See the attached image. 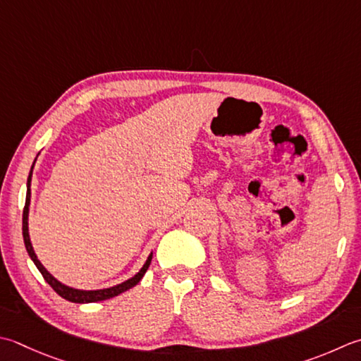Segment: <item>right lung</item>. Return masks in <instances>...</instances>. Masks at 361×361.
<instances>
[{
    "label": "right lung",
    "instance_id": "1",
    "mask_svg": "<svg viewBox=\"0 0 361 361\" xmlns=\"http://www.w3.org/2000/svg\"><path fill=\"white\" fill-rule=\"evenodd\" d=\"M37 159V158H35ZM35 159H34V164H35ZM34 164L31 167V172L27 175V183H26V203H25V209H23V241H25V247H26V252L30 258L34 261L35 267H37L39 272L44 275V279L47 283L51 286L56 293H58L61 298H63L68 302H73V303H90V302H100V300H106V299H111V298H116V295L122 294L125 291H128L133 286H136L140 279L144 277L148 266L152 263V257L153 253L148 255L147 261L144 263V266L140 267V271L137 274H134L131 279L122 281V283H118L116 286H111V288H102V289H78V288H72V286H67L61 283V281L53 277L51 274H49L45 266L40 263L37 255H35V252L32 249V244H31V238H30V225H27V217H30V203H31V180H32V169Z\"/></svg>",
    "mask_w": 361,
    "mask_h": 361
}]
</instances>
